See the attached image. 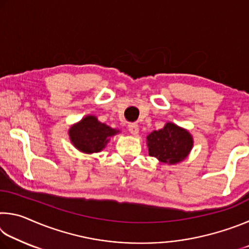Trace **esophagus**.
<instances>
[{
	"label": "esophagus",
	"instance_id": "esophagus-1",
	"mask_svg": "<svg viewBox=\"0 0 249 249\" xmlns=\"http://www.w3.org/2000/svg\"><path fill=\"white\" fill-rule=\"evenodd\" d=\"M128 130H129L130 134L134 135V136H136V135H137L138 133H140V127H138L137 124L130 123V124L128 125Z\"/></svg>",
	"mask_w": 249,
	"mask_h": 249
}]
</instances>
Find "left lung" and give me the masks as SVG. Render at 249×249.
<instances>
[{
    "label": "left lung",
    "mask_w": 249,
    "mask_h": 249,
    "mask_svg": "<svg viewBox=\"0 0 249 249\" xmlns=\"http://www.w3.org/2000/svg\"><path fill=\"white\" fill-rule=\"evenodd\" d=\"M148 153L160 162L176 165L188 157L193 147V137L183 127L168 122L159 130L146 137Z\"/></svg>",
    "instance_id": "left-lung-1"
}]
</instances>
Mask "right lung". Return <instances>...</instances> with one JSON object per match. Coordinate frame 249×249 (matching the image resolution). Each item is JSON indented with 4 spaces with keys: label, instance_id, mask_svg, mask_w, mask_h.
<instances>
[{
    "label": "right lung",
    "instance_id": "right-lung-1",
    "mask_svg": "<svg viewBox=\"0 0 249 249\" xmlns=\"http://www.w3.org/2000/svg\"><path fill=\"white\" fill-rule=\"evenodd\" d=\"M120 129L101 123L95 115H87L78 123L71 125L68 130L71 144L83 154H96L102 151L112 136Z\"/></svg>",
    "mask_w": 249,
    "mask_h": 249
}]
</instances>
